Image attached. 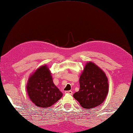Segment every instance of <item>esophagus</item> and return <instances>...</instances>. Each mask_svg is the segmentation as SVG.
Wrapping results in <instances>:
<instances>
[{
	"label": "esophagus",
	"mask_w": 133,
	"mask_h": 133,
	"mask_svg": "<svg viewBox=\"0 0 133 133\" xmlns=\"http://www.w3.org/2000/svg\"><path fill=\"white\" fill-rule=\"evenodd\" d=\"M65 93H68V94H70V95H72V93H73V92H72V91L69 90V91H65Z\"/></svg>",
	"instance_id": "34e87169"
}]
</instances>
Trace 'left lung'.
Segmentation results:
<instances>
[{
  "instance_id": "left-lung-1",
  "label": "left lung",
  "mask_w": 133,
  "mask_h": 133,
  "mask_svg": "<svg viewBox=\"0 0 133 133\" xmlns=\"http://www.w3.org/2000/svg\"><path fill=\"white\" fill-rule=\"evenodd\" d=\"M80 89L73 95L84 108L99 106L106 98L108 91L107 76L94 63H87L80 76Z\"/></svg>"
}]
</instances>
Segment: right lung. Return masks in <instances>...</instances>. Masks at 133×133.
Segmentation results:
<instances>
[{
  "mask_svg": "<svg viewBox=\"0 0 133 133\" xmlns=\"http://www.w3.org/2000/svg\"><path fill=\"white\" fill-rule=\"evenodd\" d=\"M27 90L33 103L43 108L52 106L63 96L54 84L51 74L46 65L40 67L30 77Z\"/></svg>",
  "mask_w": 133,
  "mask_h": 133,
  "instance_id": "1",
  "label": "right lung"
}]
</instances>
